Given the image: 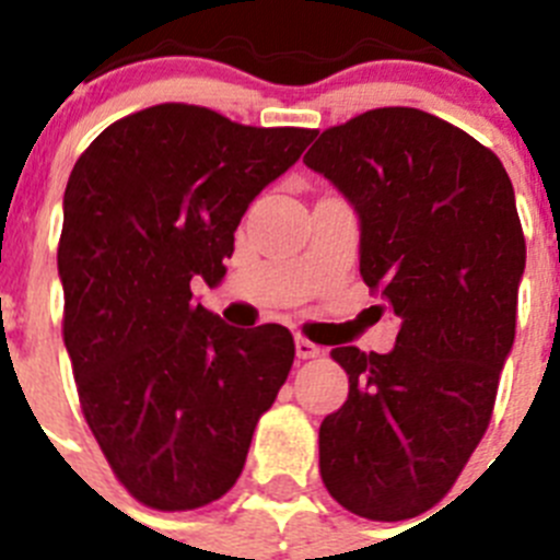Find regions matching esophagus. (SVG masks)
<instances>
[{
  "label": "esophagus",
  "instance_id": "1",
  "mask_svg": "<svg viewBox=\"0 0 560 560\" xmlns=\"http://www.w3.org/2000/svg\"><path fill=\"white\" fill-rule=\"evenodd\" d=\"M295 354H299V360H312V357H320V346L299 335L295 337Z\"/></svg>",
  "mask_w": 560,
  "mask_h": 560
}]
</instances>
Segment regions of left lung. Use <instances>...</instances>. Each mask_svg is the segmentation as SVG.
Masks as SVG:
<instances>
[{
    "label": "left lung",
    "mask_w": 560,
    "mask_h": 560,
    "mask_svg": "<svg viewBox=\"0 0 560 560\" xmlns=\"http://www.w3.org/2000/svg\"><path fill=\"white\" fill-rule=\"evenodd\" d=\"M304 164L354 203L362 281L401 317L390 354L331 349L349 399L320 424V477L346 511L401 522L450 493L491 421L525 273L513 186L475 136L401 105L326 128Z\"/></svg>",
    "instance_id": "1"
}]
</instances>
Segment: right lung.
Listing matches in <instances>:
<instances>
[{
    "label": "right lung",
    "mask_w": 560,
    "mask_h": 560,
    "mask_svg": "<svg viewBox=\"0 0 560 560\" xmlns=\"http://www.w3.org/2000/svg\"><path fill=\"white\" fill-rule=\"evenodd\" d=\"M315 133L161 103L108 125L69 175L63 342L85 424L142 505L220 500L290 374V329L225 326L192 281L223 279L248 203Z\"/></svg>",
    "instance_id": "obj_1"
}]
</instances>
